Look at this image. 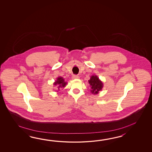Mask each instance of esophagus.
<instances>
[{
	"label": "esophagus",
	"mask_w": 152,
	"mask_h": 152,
	"mask_svg": "<svg viewBox=\"0 0 152 152\" xmlns=\"http://www.w3.org/2000/svg\"><path fill=\"white\" fill-rule=\"evenodd\" d=\"M72 78L73 79H79V77L78 75H73Z\"/></svg>",
	"instance_id": "1"
}]
</instances>
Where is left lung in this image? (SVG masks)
I'll use <instances>...</instances> for the list:
<instances>
[{"label": "left lung", "mask_w": 152, "mask_h": 152, "mask_svg": "<svg viewBox=\"0 0 152 152\" xmlns=\"http://www.w3.org/2000/svg\"><path fill=\"white\" fill-rule=\"evenodd\" d=\"M88 83L91 87L90 91L93 94H97L103 87V83L96 75H93L88 80Z\"/></svg>", "instance_id": "obj_1"}]
</instances>
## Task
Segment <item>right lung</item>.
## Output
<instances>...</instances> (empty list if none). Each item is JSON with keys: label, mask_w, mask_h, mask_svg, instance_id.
<instances>
[{"label": "right lung", "mask_w": 152, "mask_h": 152, "mask_svg": "<svg viewBox=\"0 0 152 152\" xmlns=\"http://www.w3.org/2000/svg\"><path fill=\"white\" fill-rule=\"evenodd\" d=\"M67 84V82H65L64 77H58L56 78V80L53 83V85L56 86V88H57L56 92H58L61 88L65 87Z\"/></svg>", "instance_id": "right-lung-1"}]
</instances>
